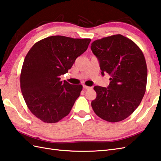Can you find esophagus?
<instances>
[{"instance_id": "esophagus-1", "label": "esophagus", "mask_w": 161, "mask_h": 161, "mask_svg": "<svg viewBox=\"0 0 161 161\" xmlns=\"http://www.w3.org/2000/svg\"><path fill=\"white\" fill-rule=\"evenodd\" d=\"M83 88H84L85 90H90V89L92 88V87L87 86H86V85H84V86H83Z\"/></svg>"}]
</instances>
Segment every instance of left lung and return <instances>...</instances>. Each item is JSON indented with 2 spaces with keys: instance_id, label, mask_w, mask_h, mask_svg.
Wrapping results in <instances>:
<instances>
[{
  "instance_id": "1",
  "label": "left lung",
  "mask_w": 161,
  "mask_h": 161,
  "mask_svg": "<svg viewBox=\"0 0 161 161\" xmlns=\"http://www.w3.org/2000/svg\"><path fill=\"white\" fill-rule=\"evenodd\" d=\"M91 50L97 58L102 75L111 77L108 88L95 86L91 102L103 120L119 122L133 113L146 91L147 68L143 52L132 40L121 34L95 40Z\"/></svg>"
}]
</instances>
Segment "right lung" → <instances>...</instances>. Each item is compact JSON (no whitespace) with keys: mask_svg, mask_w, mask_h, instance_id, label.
Returning a JSON list of instances; mask_svg holds the SVG:
<instances>
[{"mask_svg":"<svg viewBox=\"0 0 161 161\" xmlns=\"http://www.w3.org/2000/svg\"><path fill=\"white\" fill-rule=\"evenodd\" d=\"M91 40L53 36L38 41L29 51L22 64L20 88L31 113L53 123L68 115L82 90L81 84L61 81Z\"/></svg>","mask_w":161,"mask_h":161,"instance_id":"obj_1","label":"right lung"}]
</instances>
